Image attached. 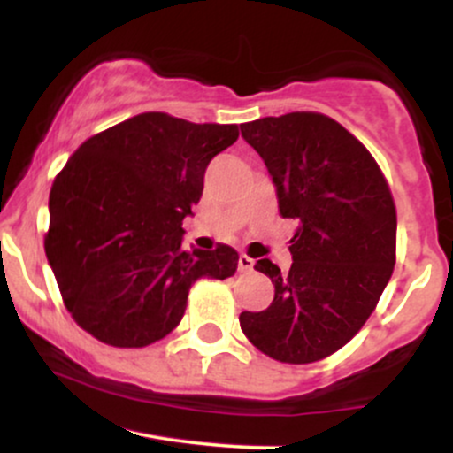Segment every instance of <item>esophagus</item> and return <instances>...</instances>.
Masks as SVG:
<instances>
[{"mask_svg": "<svg viewBox=\"0 0 453 453\" xmlns=\"http://www.w3.org/2000/svg\"><path fill=\"white\" fill-rule=\"evenodd\" d=\"M251 268H253V259L241 253V257H238V273H249Z\"/></svg>", "mask_w": 453, "mask_h": 453, "instance_id": "1", "label": "esophagus"}]
</instances>
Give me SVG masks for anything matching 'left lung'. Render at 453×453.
<instances>
[{
    "label": "left lung",
    "instance_id": "1",
    "mask_svg": "<svg viewBox=\"0 0 453 453\" xmlns=\"http://www.w3.org/2000/svg\"><path fill=\"white\" fill-rule=\"evenodd\" d=\"M241 132L273 176L280 215L300 223L288 274L270 259L256 264L274 298L241 313V327L273 360L319 362L360 332L392 277V191L368 149L321 112L264 117Z\"/></svg>",
    "mask_w": 453,
    "mask_h": 453
}]
</instances>
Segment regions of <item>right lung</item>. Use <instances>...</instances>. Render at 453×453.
Returning <instances> with one entry per match:
<instances>
[{
    "label": "right lung",
    "instance_id": "obj_1",
    "mask_svg": "<svg viewBox=\"0 0 453 453\" xmlns=\"http://www.w3.org/2000/svg\"><path fill=\"white\" fill-rule=\"evenodd\" d=\"M238 126L142 112L81 144L50 189L44 238L65 309L112 347H147L183 319L191 285L227 279L238 253L185 251L183 219Z\"/></svg>",
    "mask_w": 453,
    "mask_h": 453
}]
</instances>
